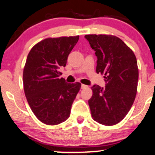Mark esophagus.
Returning a JSON list of instances; mask_svg holds the SVG:
<instances>
[{
	"label": "esophagus",
	"instance_id": "1",
	"mask_svg": "<svg viewBox=\"0 0 155 155\" xmlns=\"http://www.w3.org/2000/svg\"><path fill=\"white\" fill-rule=\"evenodd\" d=\"M81 89H86V88H88V86L85 85V84H81Z\"/></svg>",
	"mask_w": 155,
	"mask_h": 155
}]
</instances>
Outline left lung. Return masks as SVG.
Listing matches in <instances>:
<instances>
[{"mask_svg": "<svg viewBox=\"0 0 155 155\" xmlns=\"http://www.w3.org/2000/svg\"><path fill=\"white\" fill-rule=\"evenodd\" d=\"M97 57L96 73L104 75V87L94 84L88 101L93 120L115 125L127 115L137 93L138 68L133 51L118 37L105 35L84 36Z\"/></svg>", "mask_w": 155, "mask_h": 155, "instance_id": "left-lung-1", "label": "left lung"}]
</instances>
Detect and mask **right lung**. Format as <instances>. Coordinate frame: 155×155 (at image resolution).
I'll return each mask as SVG.
<instances>
[{
    "instance_id": "obj_1",
    "label": "right lung",
    "mask_w": 155,
    "mask_h": 155,
    "mask_svg": "<svg viewBox=\"0 0 155 155\" xmlns=\"http://www.w3.org/2000/svg\"><path fill=\"white\" fill-rule=\"evenodd\" d=\"M79 36L48 38L28 53L23 70V87L28 104L36 117L48 125H57L69 118L79 82L70 84L59 69L65 67L68 57Z\"/></svg>"
}]
</instances>
